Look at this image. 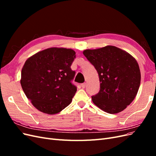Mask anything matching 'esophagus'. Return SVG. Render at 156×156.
<instances>
[{"instance_id":"1","label":"esophagus","mask_w":156,"mask_h":156,"mask_svg":"<svg viewBox=\"0 0 156 156\" xmlns=\"http://www.w3.org/2000/svg\"><path fill=\"white\" fill-rule=\"evenodd\" d=\"M86 86H87V83H82V84H81V87L83 88H85Z\"/></svg>"}]
</instances>
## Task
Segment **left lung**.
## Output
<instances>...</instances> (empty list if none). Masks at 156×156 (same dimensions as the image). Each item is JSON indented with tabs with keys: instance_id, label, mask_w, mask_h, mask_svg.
<instances>
[{
	"instance_id": "8db88e82",
	"label": "left lung",
	"mask_w": 156,
	"mask_h": 156,
	"mask_svg": "<svg viewBox=\"0 0 156 156\" xmlns=\"http://www.w3.org/2000/svg\"><path fill=\"white\" fill-rule=\"evenodd\" d=\"M83 54L96 68L100 79V89L92 96L93 103L110 114L125 109L135 99L140 87V72L136 60L112 45L84 50Z\"/></svg>"
}]
</instances>
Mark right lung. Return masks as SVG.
<instances>
[{
  "instance_id": "obj_1",
  "label": "right lung",
  "mask_w": 156,
  "mask_h": 156,
  "mask_svg": "<svg viewBox=\"0 0 156 156\" xmlns=\"http://www.w3.org/2000/svg\"><path fill=\"white\" fill-rule=\"evenodd\" d=\"M75 52L52 48L28 58L21 70V84L27 98L37 110L56 114L72 101L77 87L72 83L75 72L71 69Z\"/></svg>"
}]
</instances>
